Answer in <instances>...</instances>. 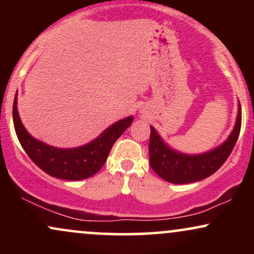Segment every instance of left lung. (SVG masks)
I'll list each match as a JSON object with an SVG mask.
<instances>
[{"label": "left lung", "mask_w": 254, "mask_h": 254, "mask_svg": "<svg viewBox=\"0 0 254 254\" xmlns=\"http://www.w3.org/2000/svg\"><path fill=\"white\" fill-rule=\"evenodd\" d=\"M234 129L222 144L202 154H185L170 147L150 125L149 164L154 172L172 184H190L205 179L224 164L238 141L241 129V106L238 103Z\"/></svg>", "instance_id": "left-lung-1"}]
</instances>
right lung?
Instances as JSON below:
<instances>
[{"label":"right lung","instance_id":"obj_1","mask_svg":"<svg viewBox=\"0 0 254 254\" xmlns=\"http://www.w3.org/2000/svg\"><path fill=\"white\" fill-rule=\"evenodd\" d=\"M132 121V116H129L116 122L87 144L75 148H57L28 133L17 112V92L14 98L13 122L20 144L40 170L58 179L82 180L94 176L104 166L112 145Z\"/></svg>","mask_w":254,"mask_h":254}]
</instances>
